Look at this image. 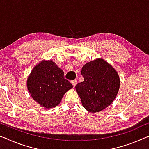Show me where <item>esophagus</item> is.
<instances>
[{"instance_id":"esophagus-1","label":"esophagus","mask_w":149,"mask_h":149,"mask_svg":"<svg viewBox=\"0 0 149 149\" xmlns=\"http://www.w3.org/2000/svg\"><path fill=\"white\" fill-rule=\"evenodd\" d=\"M77 81L76 80V79L72 81V85H73V86H74V87H75V85H76V84H77Z\"/></svg>"}]
</instances>
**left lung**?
<instances>
[{"label": "left lung", "mask_w": 149, "mask_h": 149, "mask_svg": "<svg viewBox=\"0 0 149 149\" xmlns=\"http://www.w3.org/2000/svg\"><path fill=\"white\" fill-rule=\"evenodd\" d=\"M84 80L75 86L82 106L95 113L110 106L120 88L116 71L104 59H98L85 64L81 69Z\"/></svg>", "instance_id": "left-lung-1"}]
</instances>
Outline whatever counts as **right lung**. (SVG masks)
<instances>
[{"mask_svg":"<svg viewBox=\"0 0 149 149\" xmlns=\"http://www.w3.org/2000/svg\"><path fill=\"white\" fill-rule=\"evenodd\" d=\"M27 88L33 99L46 108L60 103L72 84L64 78V72L55 62L43 61L33 68L28 77Z\"/></svg>","mask_w":149,"mask_h":149,"instance_id":"1","label":"right lung"}]
</instances>
